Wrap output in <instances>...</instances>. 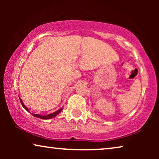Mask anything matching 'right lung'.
<instances>
[{"mask_svg":"<svg viewBox=\"0 0 159 159\" xmlns=\"http://www.w3.org/2000/svg\"><path fill=\"white\" fill-rule=\"evenodd\" d=\"M19 100H20V102H21V105H22V106L24 107V108H25V110H27L28 112H30L29 109H28L27 106H26L25 104L23 103V101H21V99L20 98H19ZM62 109H63V108H59V109H58V111H56L52 113V114H48V115H44V116H43V115H40V114H32V113H30H30L32 115V116H35V117H37V118H40V119H49L53 118V117H55L56 116H57V115L59 114L61 111Z\"/></svg>","mask_w":159,"mask_h":159,"instance_id":"add662e5","label":"right lung"}]
</instances>
